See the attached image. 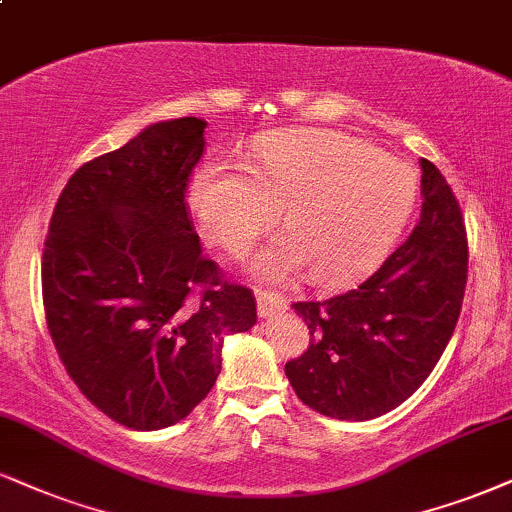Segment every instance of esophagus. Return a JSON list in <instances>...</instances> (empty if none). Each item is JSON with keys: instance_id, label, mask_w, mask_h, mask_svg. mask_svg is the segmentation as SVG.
<instances>
[{"instance_id": "1", "label": "esophagus", "mask_w": 512, "mask_h": 512, "mask_svg": "<svg viewBox=\"0 0 512 512\" xmlns=\"http://www.w3.org/2000/svg\"><path fill=\"white\" fill-rule=\"evenodd\" d=\"M256 301H258V315H261V318H270V315L287 311V299H282V296H277L273 292H266V289H258Z\"/></svg>"}]
</instances>
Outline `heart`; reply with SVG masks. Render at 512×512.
<instances>
[{
	"label": "heart",
	"mask_w": 512,
	"mask_h": 512,
	"mask_svg": "<svg viewBox=\"0 0 512 512\" xmlns=\"http://www.w3.org/2000/svg\"><path fill=\"white\" fill-rule=\"evenodd\" d=\"M418 175L358 137L287 130L256 147L249 168L208 161L189 185L201 230L239 256L270 230L277 208L289 232L256 256L254 270L285 282L311 268L318 285L342 287L368 275L406 227Z\"/></svg>",
	"instance_id": "1"
}]
</instances>
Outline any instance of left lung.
I'll list each match as a JSON object with an SVG mask.
<instances>
[{
    "label": "left lung",
    "instance_id": "8db88e82",
    "mask_svg": "<svg viewBox=\"0 0 512 512\" xmlns=\"http://www.w3.org/2000/svg\"><path fill=\"white\" fill-rule=\"evenodd\" d=\"M422 166L420 223L363 285L296 301L311 344L285 365L296 396L337 420L389 413L430 377L456 330L468 285V237L449 182Z\"/></svg>",
    "mask_w": 512,
    "mask_h": 512
}]
</instances>
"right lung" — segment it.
Returning <instances> with one entry per match:
<instances>
[{
	"label": "right lung",
	"mask_w": 512,
	"mask_h": 512,
	"mask_svg": "<svg viewBox=\"0 0 512 512\" xmlns=\"http://www.w3.org/2000/svg\"><path fill=\"white\" fill-rule=\"evenodd\" d=\"M206 121L144 128L80 166L56 201L42 301L63 368L130 430L187 418L216 384L227 334L256 325L251 289L223 280L187 213Z\"/></svg>",
	"instance_id": "1"
}]
</instances>
